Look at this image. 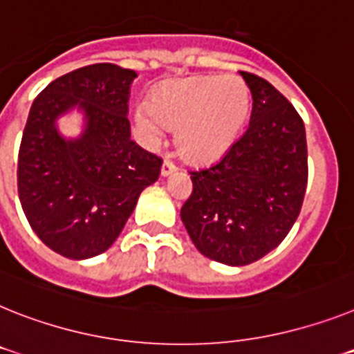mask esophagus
Instances as JSON below:
<instances>
[{
    "label": "esophagus",
    "mask_w": 354,
    "mask_h": 354,
    "mask_svg": "<svg viewBox=\"0 0 354 354\" xmlns=\"http://www.w3.org/2000/svg\"><path fill=\"white\" fill-rule=\"evenodd\" d=\"M178 171V165L172 160H163L162 163V176H171Z\"/></svg>",
    "instance_id": "1"
}]
</instances>
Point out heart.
Segmentation results:
<instances>
[{
	"label": "heart",
	"mask_w": 354,
	"mask_h": 354,
	"mask_svg": "<svg viewBox=\"0 0 354 354\" xmlns=\"http://www.w3.org/2000/svg\"><path fill=\"white\" fill-rule=\"evenodd\" d=\"M250 113V90L236 75L198 77L171 82L153 93L149 106L136 111V126L151 142L163 129H176L183 158L210 162L237 140Z\"/></svg>",
	"instance_id": "obj_1"
}]
</instances>
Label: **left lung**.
Segmentation results:
<instances>
[{
  "label": "left lung",
  "instance_id": "left-lung-1",
  "mask_svg": "<svg viewBox=\"0 0 354 354\" xmlns=\"http://www.w3.org/2000/svg\"><path fill=\"white\" fill-rule=\"evenodd\" d=\"M252 93L248 129L218 162L191 171L182 221L209 259L245 266L272 252L299 218L308 185L301 115L259 75L239 71Z\"/></svg>",
  "mask_w": 354,
  "mask_h": 354
}]
</instances>
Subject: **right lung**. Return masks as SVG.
I'll use <instances>...</instances> for the list:
<instances>
[{
    "label": "right lung",
    "instance_id": "1",
    "mask_svg": "<svg viewBox=\"0 0 354 354\" xmlns=\"http://www.w3.org/2000/svg\"><path fill=\"white\" fill-rule=\"evenodd\" d=\"M136 73L111 62L73 70L32 104L17 156V192L32 230L68 259H88L115 243L162 158L131 140L129 88ZM77 105L86 129L75 141L55 120Z\"/></svg>",
    "mask_w": 354,
    "mask_h": 354
}]
</instances>
